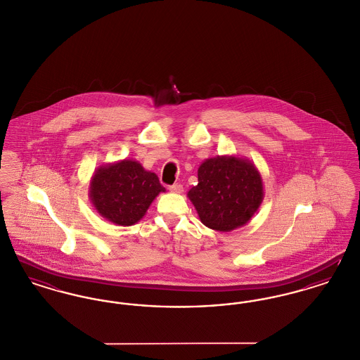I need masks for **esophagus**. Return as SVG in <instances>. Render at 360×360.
Here are the masks:
<instances>
[{"mask_svg": "<svg viewBox=\"0 0 360 360\" xmlns=\"http://www.w3.org/2000/svg\"><path fill=\"white\" fill-rule=\"evenodd\" d=\"M170 190H172V193L181 194V193H184V186H182V185H179V184H175V185L170 186Z\"/></svg>", "mask_w": 360, "mask_h": 360, "instance_id": "esophagus-1", "label": "esophagus"}]
</instances>
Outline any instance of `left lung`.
<instances>
[{
    "instance_id": "obj_1",
    "label": "left lung",
    "mask_w": 360,
    "mask_h": 360,
    "mask_svg": "<svg viewBox=\"0 0 360 360\" xmlns=\"http://www.w3.org/2000/svg\"><path fill=\"white\" fill-rule=\"evenodd\" d=\"M188 197L205 226L231 232L255 216L264 198L263 179L251 160L219 155L200 165L198 184Z\"/></svg>"
}]
</instances>
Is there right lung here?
<instances>
[{"label":"right lung","mask_w":360,"mask_h":360,"mask_svg":"<svg viewBox=\"0 0 360 360\" xmlns=\"http://www.w3.org/2000/svg\"><path fill=\"white\" fill-rule=\"evenodd\" d=\"M165 191L155 172L146 170L137 160L122 159L93 172L89 198L105 220L131 226L146 216L155 198Z\"/></svg>","instance_id":"add662e5"}]
</instances>
